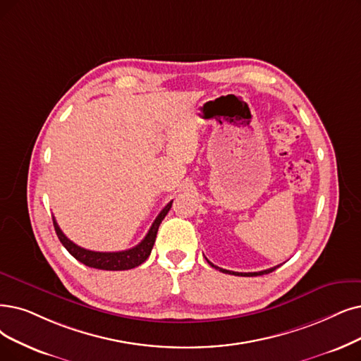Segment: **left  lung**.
Masks as SVG:
<instances>
[{
	"label": "left lung",
	"mask_w": 361,
	"mask_h": 361,
	"mask_svg": "<svg viewBox=\"0 0 361 361\" xmlns=\"http://www.w3.org/2000/svg\"><path fill=\"white\" fill-rule=\"evenodd\" d=\"M209 262V261H207ZM213 268H216V269H219V271H222V272H225V274H233V276H241V277H256V276H264V274H269V272H272L274 269H277L280 265H277V267H274V268H269V269H264V271H259V272H235V271H228V269H224V268H219V267H216V265H213L212 262H209Z\"/></svg>",
	"instance_id": "obj_1"
}]
</instances>
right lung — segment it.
<instances>
[{"label":"right lung","mask_w":361,"mask_h":361,"mask_svg":"<svg viewBox=\"0 0 361 361\" xmlns=\"http://www.w3.org/2000/svg\"><path fill=\"white\" fill-rule=\"evenodd\" d=\"M171 203H173V201H170V203L160 212V214L157 216L152 226L148 231V234L145 235V238H143L137 244V246L128 249V250H123V252H93V250L82 249V247L77 246L75 243H72L62 233V229L59 228V225H57L54 218H53V225H54V231H56L57 237H59L61 243L63 244V247L81 264L87 265L90 268L106 269V271L132 269V268H136L140 264L145 262L148 256L151 255L152 246L155 243L158 226H160L161 221L166 218V214L169 213V210L171 207Z\"/></svg>","instance_id":"add662e5"}]
</instances>
